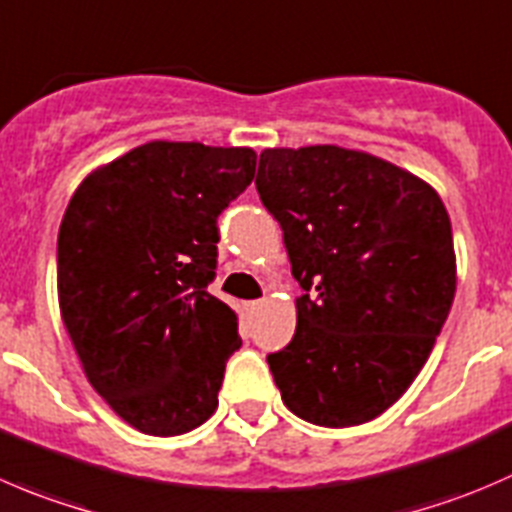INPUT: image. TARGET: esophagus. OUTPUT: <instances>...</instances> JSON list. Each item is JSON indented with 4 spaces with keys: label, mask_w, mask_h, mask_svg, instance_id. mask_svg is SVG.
Segmentation results:
<instances>
[{
    "label": "esophagus",
    "mask_w": 512,
    "mask_h": 512,
    "mask_svg": "<svg viewBox=\"0 0 512 512\" xmlns=\"http://www.w3.org/2000/svg\"><path fill=\"white\" fill-rule=\"evenodd\" d=\"M261 306H263V301H246L244 303V311L246 313H256Z\"/></svg>",
    "instance_id": "34e87169"
}]
</instances>
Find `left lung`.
I'll list each match as a JSON object with an SVG mask.
<instances>
[{
	"mask_svg": "<svg viewBox=\"0 0 512 512\" xmlns=\"http://www.w3.org/2000/svg\"><path fill=\"white\" fill-rule=\"evenodd\" d=\"M256 189L283 229L296 333L268 356L291 413L373 421L426 366L455 296L448 211L421 176L336 144L263 149Z\"/></svg>",
	"mask_w": 512,
	"mask_h": 512,
	"instance_id": "1",
	"label": "left lung"
}]
</instances>
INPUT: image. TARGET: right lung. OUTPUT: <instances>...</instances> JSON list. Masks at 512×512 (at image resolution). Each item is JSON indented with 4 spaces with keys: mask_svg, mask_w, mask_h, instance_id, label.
Instances as JSON below:
<instances>
[{
    "mask_svg": "<svg viewBox=\"0 0 512 512\" xmlns=\"http://www.w3.org/2000/svg\"><path fill=\"white\" fill-rule=\"evenodd\" d=\"M256 151L146 141L77 186L57 246L59 313L84 376L146 435L214 416L236 313L211 296L221 211L254 181Z\"/></svg>",
    "mask_w": 512,
    "mask_h": 512,
    "instance_id": "obj_1",
    "label": "right lung"
}]
</instances>
